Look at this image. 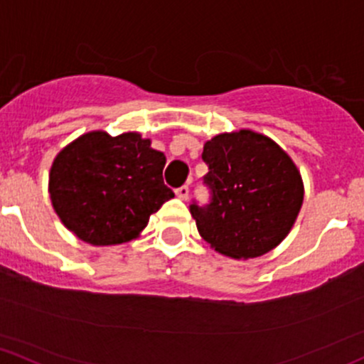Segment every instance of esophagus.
I'll return each instance as SVG.
<instances>
[{
    "mask_svg": "<svg viewBox=\"0 0 364 364\" xmlns=\"http://www.w3.org/2000/svg\"><path fill=\"white\" fill-rule=\"evenodd\" d=\"M188 193H190L188 185H183V186H179V188H176V195H178L181 200H186V198H188Z\"/></svg>",
    "mask_w": 364,
    "mask_h": 364,
    "instance_id": "34e87169",
    "label": "esophagus"
}]
</instances>
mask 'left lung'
Segmentation results:
<instances>
[{
	"instance_id": "obj_1",
	"label": "left lung",
	"mask_w": 364,
	"mask_h": 364,
	"mask_svg": "<svg viewBox=\"0 0 364 364\" xmlns=\"http://www.w3.org/2000/svg\"><path fill=\"white\" fill-rule=\"evenodd\" d=\"M209 204H190L198 233L230 258H256L282 242L304 202L288 153L252 131L218 134L204 144Z\"/></svg>"
}]
</instances>
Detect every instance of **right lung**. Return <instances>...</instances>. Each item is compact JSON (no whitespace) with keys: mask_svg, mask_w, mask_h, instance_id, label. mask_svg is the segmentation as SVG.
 Returning <instances> with one entry per match:
<instances>
[{"mask_svg":"<svg viewBox=\"0 0 364 364\" xmlns=\"http://www.w3.org/2000/svg\"><path fill=\"white\" fill-rule=\"evenodd\" d=\"M166 155L137 132L83 134L55 156L52 205L68 230L94 246L129 242L174 197L164 185Z\"/></svg>","mask_w":364,"mask_h":364,"instance_id":"right-lung-1","label":"right lung"}]
</instances>
